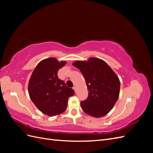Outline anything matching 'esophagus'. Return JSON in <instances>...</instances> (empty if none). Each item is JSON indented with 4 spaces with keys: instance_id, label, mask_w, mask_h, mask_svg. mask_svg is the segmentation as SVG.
Returning <instances> with one entry per match:
<instances>
[{
    "instance_id": "1",
    "label": "esophagus",
    "mask_w": 153,
    "mask_h": 153,
    "mask_svg": "<svg viewBox=\"0 0 153 153\" xmlns=\"http://www.w3.org/2000/svg\"><path fill=\"white\" fill-rule=\"evenodd\" d=\"M73 89H74V91H75V92H76V87L75 86H74V87H73Z\"/></svg>"
}]
</instances>
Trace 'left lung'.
<instances>
[{
    "instance_id": "obj_1",
    "label": "left lung",
    "mask_w": 153,
    "mask_h": 153,
    "mask_svg": "<svg viewBox=\"0 0 153 153\" xmlns=\"http://www.w3.org/2000/svg\"><path fill=\"white\" fill-rule=\"evenodd\" d=\"M73 65L80 69L87 87L88 97L80 102L82 110L94 117L105 116L119 98L120 81L108 64L96 57L76 61Z\"/></svg>"
}]
</instances>
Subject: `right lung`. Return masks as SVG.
I'll use <instances>...</instances> for the list:
<instances>
[{"label":"right lung","mask_w":153,"mask_h":153,"mask_svg":"<svg viewBox=\"0 0 153 153\" xmlns=\"http://www.w3.org/2000/svg\"><path fill=\"white\" fill-rule=\"evenodd\" d=\"M66 64L50 57L42 60L34 69L30 78L28 91L30 98L41 112L54 116L63 113L67 108L68 98L75 94L60 80L57 72Z\"/></svg>","instance_id":"right-lung-1"}]
</instances>
